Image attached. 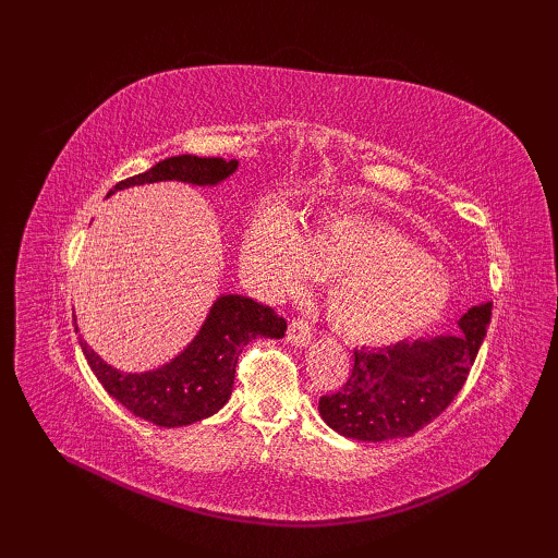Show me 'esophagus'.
Instances as JSON below:
<instances>
[{
	"label": "esophagus",
	"mask_w": 558,
	"mask_h": 558,
	"mask_svg": "<svg viewBox=\"0 0 558 558\" xmlns=\"http://www.w3.org/2000/svg\"><path fill=\"white\" fill-rule=\"evenodd\" d=\"M312 337V324L307 318H293L289 326V342L293 347H305Z\"/></svg>",
	"instance_id": "obj_1"
}]
</instances>
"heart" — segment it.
<instances>
[{
    "label": "heart",
    "instance_id": "heart-1",
    "mask_svg": "<svg viewBox=\"0 0 558 558\" xmlns=\"http://www.w3.org/2000/svg\"><path fill=\"white\" fill-rule=\"evenodd\" d=\"M244 263L267 295H291L310 277L332 279L326 310L351 340L388 342L430 326L451 300V283L424 248L398 230L356 216H332L298 238L279 216L258 218Z\"/></svg>",
    "mask_w": 558,
    "mask_h": 558
}]
</instances>
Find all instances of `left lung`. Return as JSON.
I'll return each mask as SVG.
<instances>
[{"label": "left lung", "instance_id": "1", "mask_svg": "<svg viewBox=\"0 0 558 558\" xmlns=\"http://www.w3.org/2000/svg\"><path fill=\"white\" fill-rule=\"evenodd\" d=\"M492 302L461 316L459 335L356 349L347 381L320 396L326 424L344 437H410L440 416L463 388L492 320Z\"/></svg>", "mask_w": 558, "mask_h": 558}]
</instances>
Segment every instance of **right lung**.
Returning <instances> with one entry per match:
<instances>
[{
	"label": "right lung",
	"instance_id": "1",
	"mask_svg": "<svg viewBox=\"0 0 558 558\" xmlns=\"http://www.w3.org/2000/svg\"><path fill=\"white\" fill-rule=\"evenodd\" d=\"M238 170V160L174 156L150 167L148 172L118 181L113 191L154 181H189L197 185L218 183ZM78 330V328H76ZM286 318L272 307L244 295H223L202 326L199 335L181 356L154 373H118L81 342L95 377L107 393L128 412L156 426L177 428L216 414L228 402L242 349L256 337H283Z\"/></svg>",
	"mask_w": 558,
	"mask_h": 558
}]
</instances>
